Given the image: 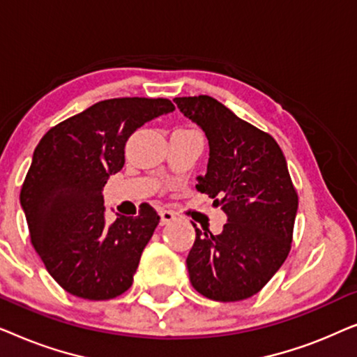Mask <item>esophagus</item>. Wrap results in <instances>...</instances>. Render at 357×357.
Listing matches in <instances>:
<instances>
[{
    "label": "esophagus",
    "instance_id": "obj_1",
    "mask_svg": "<svg viewBox=\"0 0 357 357\" xmlns=\"http://www.w3.org/2000/svg\"><path fill=\"white\" fill-rule=\"evenodd\" d=\"M159 214H160V226H167V224H170L175 219V214L172 211H169V209H162Z\"/></svg>",
    "mask_w": 357,
    "mask_h": 357
}]
</instances>
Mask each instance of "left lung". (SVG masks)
<instances>
[{
    "label": "left lung",
    "mask_w": 357,
    "mask_h": 357,
    "mask_svg": "<svg viewBox=\"0 0 357 357\" xmlns=\"http://www.w3.org/2000/svg\"><path fill=\"white\" fill-rule=\"evenodd\" d=\"M174 102L208 138V169L197 178V190L214 198V206L227 216L218 236L193 224L190 282L208 299H248L291 250L299 202L286 158L273 136L213 97H175Z\"/></svg>",
    "instance_id": "1"
}]
</instances>
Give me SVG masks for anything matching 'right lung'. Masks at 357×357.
Returning <instances> with one entry per match:
<instances>
[{
	"mask_svg": "<svg viewBox=\"0 0 357 357\" xmlns=\"http://www.w3.org/2000/svg\"><path fill=\"white\" fill-rule=\"evenodd\" d=\"M174 110L169 99L102 100L53 126L37 144L21 206L33 248L70 294L107 301L133 284L141 253L160 218L143 203L138 216H119L107 224L102 190L123 167L130 136Z\"/></svg>",
	"mask_w": 357,
	"mask_h": 357,
	"instance_id": "add662e5",
	"label": "right lung"
}]
</instances>
